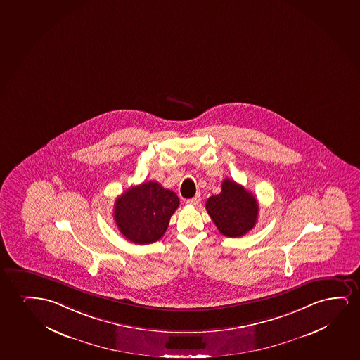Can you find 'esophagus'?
Segmentation results:
<instances>
[{
  "mask_svg": "<svg viewBox=\"0 0 360 360\" xmlns=\"http://www.w3.org/2000/svg\"><path fill=\"white\" fill-rule=\"evenodd\" d=\"M201 200V196L200 194H196L194 198H192V199H188L187 202L189 204V205H199V202H200Z\"/></svg>",
  "mask_w": 360,
  "mask_h": 360,
  "instance_id": "esophagus-1",
  "label": "esophagus"
}]
</instances>
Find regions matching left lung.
<instances>
[{"label": "left lung", "mask_w": 360, "mask_h": 360, "mask_svg": "<svg viewBox=\"0 0 360 360\" xmlns=\"http://www.w3.org/2000/svg\"><path fill=\"white\" fill-rule=\"evenodd\" d=\"M206 211L221 233L236 238L255 226L259 205L255 196L243 186L226 178L221 184V193L206 201Z\"/></svg>", "instance_id": "1"}]
</instances>
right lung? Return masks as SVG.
Listing matches in <instances>:
<instances>
[{"instance_id": "add662e5", "label": "right lung", "mask_w": 360, "mask_h": 360, "mask_svg": "<svg viewBox=\"0 0 360 360\" xmlns=\"http://www.w3.org/2000/svg\"><path fill=\"white\" fill-rule=\"evenodd\" d=\"M178 206L176 193L150 181L127 189L116 199L113 217L131 243H154L164 236Z\"/></svg>"}]
</instances>
